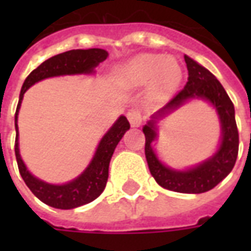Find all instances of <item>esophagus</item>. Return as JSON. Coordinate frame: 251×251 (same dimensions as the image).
Instances as JSON below:
<instances>
[{
	"mask_svg": "<svg viewBox=\"0 0 251 251\" xmlns=\"http://www.w3.org/2000/svg\"><path fill=\"white\" fill-rule=\"evenodd\" d=\"M127 118L130 121L131 126H138L141 124V114H140V111L137 109H131L129 110V113H127Z\"/></svg>",
	"mask_w": 251,
	"mask_h": 251,
	"instance_id": "obj_1",
	"label": "esophagus"
}]
</instances>
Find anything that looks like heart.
I'll return each mask as SVG.
<instances>
[{"label":"heart","mask_w":251,"mask_h":251,"mask_svg":"<svg viewBox=\"0 0 251 251\" xmlns=\"http://www.w3.org/2000/svg\"><path fill=\"white\" fill-rule=\"evenodd\" d=\"M124 76L130 84H144L151 80V94L154 98L172 93L183 76L180 63L163 55H141L124 68Z\"/></svg>","instance_id":"1"}]
</instances>
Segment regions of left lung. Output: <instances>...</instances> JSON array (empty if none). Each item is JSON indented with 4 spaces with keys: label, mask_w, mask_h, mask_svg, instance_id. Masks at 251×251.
<instances>
[{
    "label": "left lung",
    "mask_w": 251,
    "mask_h": 251,
    "mask_svg": "<svg viewBox=\"0 0 251 251\" xmlns=\"http://www.w3.org/2000/svg\"><path fill=\"white\" fill-rule=\"evenodd\" d=\"M188 68V82L163 109L157 111L153 120L144 126L145 156L151 174L163 188L181 194H203L221 183L235 165L239 148L235 111L231 99L221 82L208 70L184 56ZM201 98L208 100L218 111L222 124V142L218 152L211 159L188 171H174L158 161L150 144L155 138V120L176 109L188 99Z\"/></svg>",
    "instance_id": "left-lung-1"
}]
</instances>
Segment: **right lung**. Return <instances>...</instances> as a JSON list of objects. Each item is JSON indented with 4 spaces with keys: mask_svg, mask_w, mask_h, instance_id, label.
I'll return each instance as SVG.
<instances>
[{
    "mask_svg": "<svg viewBox=\"0 0 251 251\" xmlns=\"http://www.w3.org/2000/svg\"><path fill=\"white\" fill-rule=\"evenodd\" d=\"M107 52L99 48L91 50H71V51L63 52L56 56L50 57L48 60L43 62L36 70L30 72L28 77L25 79L21 93H20L19 104L16 110V142H14V153L16 160L19 165V171L21 177L28 185L37 199L43 203L60 208V210H71L79 205L87 204L98 198L103 192L107 177H109V164L111 156L114 153L115 147L125 134V131L130 127L129 121L126 117H120L113 127L110 129L104 137L100 140L98 149L95 152L93 161L90 163L87 169L83 172L79 177L72 180L70 183L63 185H52L44 183L41 180L36 179L26 171L23 160L20 157L19 152V131H17V115H19L21 100L24 93L28 88L46 77L57 76V75H71V74H90L99 63L106 60Z\"/></svg>",
    "mask_w": 251,
    "mask_h": 251,
    "instance_id": "1",
    "label": "right lung"
}]
</instances>
